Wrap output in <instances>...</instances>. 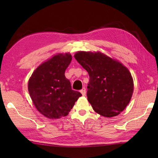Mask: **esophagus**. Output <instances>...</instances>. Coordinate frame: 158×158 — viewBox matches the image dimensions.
I'll return each instance as SVG.
<instances>
[{
    "label": "esophagus",
    "mask_w": 158,
    "mask_h": 158,
    "mask_svg": "<svg viewBox=\"0 0 158 158\" xmlns=\"http://www.w3.org/2000/svg\"><path fill=\"white\" fill-rule=\"evenodd\" d=\"M80 92L81 93V94L83 96H85V93H86V89L85 88H83L81 90H80Z\"/></svg>",
    "instance_id": "34e87169"
}]
</instances>
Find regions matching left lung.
Here are the masks:
<instances>
[{"mask_svg":"<svg viewBox=\"0 0 158 158\" xmlns=\"http://www.w3.org/2000/svg\"><path fill=\"white\" fill-rule=\"evenodd\" d=\"M74 57L88 73L87 96L94 111L106 117L118 115L132 96L134 81L129 70L100 52L80 51Z\"/></svg>","mask_w":158,"mask_h":158,"instance_id":"1","label":"left lung"}]
</instances>
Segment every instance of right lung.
Wrapping results in <instances>:
<instances>
[{"instance_id": "obj_1", "label": "right lung", "mask_w": 158, "mask_h": 158, "mask_svg": "<svg viewBox=\"0 0 158 158\" xmlns=\"http://www.w3.org/2000/svg\"><path fill=\"white\" fill-rule=\"evenodd\" d=\"M72 56L60 53L41 63L28 80V92L36 109L49 119L66 116L81 94L74 91L64 75Z\"/></svg>"}]
</instances>
